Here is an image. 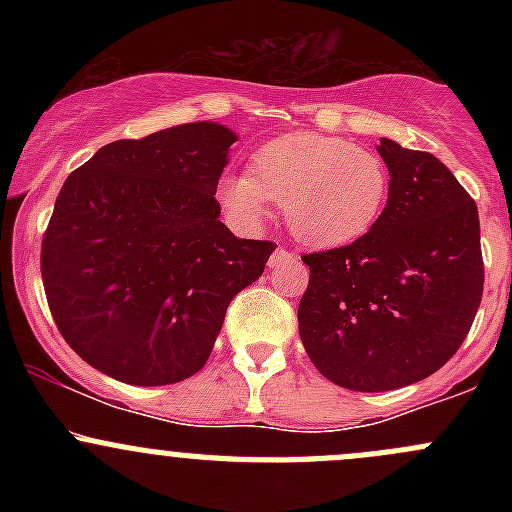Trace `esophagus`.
<instances>
[{"mask_svg": "<svg viewBox=\"0 0 512 512\" xmlns=\"http://www.w3.org/2000/svg\"><path fill=\"white\" fill-rule=\"evenodd\" d=\"M282 257H292V252L285 250V247H277L275 255H272V260H270V265H277V262H280Z\"/></svg>", "mask_w": 512, "mask_h": 512, "instance_id": "obj_1", "label": "esophagus"}]
</instances>
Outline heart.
I'll use <instances>...</instances> for the list:
<instances>
[{
    "label": "heart",
    "mask_w": 512,
    "mask_h": 512,
    "mask_svg": "<svg viewBox=\"0 0 512 512\" xmlns=\"http://www.w3.org/2000/svg\"><path fill=\"white\" fill-rule=\"evenodd\" d=\"M389 193V170L374 151L322 133H289L265 143L252 175L225 173L220 205L242 225H260L270 203L289 232L312 247H342L374 227Z\"/></svg>",
    "instance_id": "b5f03b06"
}]
</instances>
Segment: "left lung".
<instances>
[{"mask_svg":"<svg viewBox=\"0 0 512 512\" xmlns=\"http://www.w3.org/2000/svg\"><path fill=\"white\" fill-rule=\"evenodd\" d=\"M389 200L352 245L304 255L299 337L319 374L391 391L441 369L483 297L478 208L436 156L381 138Z\"/></svg>","mask_w":512,"mask_h":512,"instance_id":"8db88e82","label":"left lung"}]
</instances>
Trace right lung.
<instances>
[{
  "mask_svg": "<svg viewBox=\"0 0 512 512\" xmlns=\"http://www.w3.org/2000/svg\"><path fill=\"white\" fill-rule=\"evenodd\" d=\"M230 128L198 121L98 148L66 178L41 240L61 337L111 379L183 381L208 361L240 289L275 242L240 240L215 200Z\"/></svg>",
  "mask_w": 512,
  "mask_h": 512,
  "instance_id": "obj_1",
  "label": "right lung"
}]
</instances>
